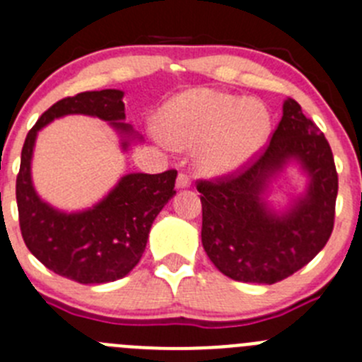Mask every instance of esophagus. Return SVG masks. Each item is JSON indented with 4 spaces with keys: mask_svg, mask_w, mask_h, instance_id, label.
Here are the masks:
<instances>
[{
    "mask_svg": "<svg viewBox=\"0 0 362 362\" xmlns=\"http://www.w3.org/2000/svg\"><path fill=\"white\" fill-rule=\"evenodd\" d=\"M192 185V179L190 175L185 174V172H179L177 175V183H175V187L177 188H188Z\"/></svg>",
    "mask_w": 362,
    "mask_h": 362,
    "instance_id": "obj_1",
    "label": "esophagus"
}]
</instances>
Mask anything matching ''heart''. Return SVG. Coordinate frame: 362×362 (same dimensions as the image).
<instances>
[{"label":"heart","mask_w":362,"mask_h":362,"mask_svg":"<svg viewBox=\"0 0 362 362\" xmlns=\"http://www.w3.org/2000/svg\"><path fill=\"white\" fill-rule=\"evenodd\" d=\"M271 131L269 112L260 102L192 89L172 100L161 116L165 140L197 148V165L210 175L230 174L247 163Z\"/></svg>","instance_id":"heart-1"}]
</instances>
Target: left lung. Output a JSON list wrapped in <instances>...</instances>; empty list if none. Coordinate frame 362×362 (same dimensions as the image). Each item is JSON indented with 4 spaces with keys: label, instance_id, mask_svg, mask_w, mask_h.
<instances>
[{
    "label": "left lung",
    "instance_id": "left-lung-1",
    "mask_svg": "<svg viewBox=\"0 0 362 362\" xmlns=\"http://www.w3.org/2000/svg\"><path fill=\"white\" fill-rule=\"evenodd\" d=\"M291 157L311 177L308 195L284 216L261 195L273 173ZM203 247L222 274L237 281L276 284L300 271L325 247L334 230L337 170L323 132L293 98L271 140L247 163L215 179H199Z\"/></svg>",
    "mask_w": 362,
    "mask_h": 362
}]
</instances>
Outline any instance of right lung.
<instances>
[{
  "label": "right lung",
  "mask_w": 362,
  "mask_h": 362,
  "mask_svg": "<svg viewBox=\"0 0 362 362\" xmlns=\"http://www.w3.org/2000/svg\"><path fill=\"white\" fill-rule=\"evenodd\" d=\"M124 91H84L55 102L26 134L21 167L16 179L19 228L30 253L53 273L78 284H105L131 273L147 246L148 231L161 208L175 194L177 170L161 174H127L115 190L91 210L62 214L42 203L30 177V161L39 129L64 115H89L111 122L122 134ZM129 141H124L127 147Z\"/></svg>",
  "instance_id": "add662e5"
}]
</instances>
